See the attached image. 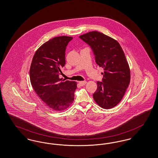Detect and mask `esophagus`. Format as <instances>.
Returning a JSON list of instances; mask_svg holds the SVG:
<instances>
[{"instance_id": "esophagus-1", "label": "esophagus", "mask_w": 158, "mask_h": 158, "mask_svg": "<svg viewBox=\"0 0 158 158\" xmlns=\"http://www.w3.org/2000/svg\"><path fill=\"white\" fill-rule=\"evenodd\" d=\"M79 83L80 84L81 86H84L86 83V81H80V82H79Z\"/></svg>"}]
</instances>
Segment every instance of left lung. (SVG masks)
<instances>
[{
  "label": "left lung",
  "mask_w": 158,
  "mask_h": 158,
  "mask_svg": "<svg viewBox=\"0 0 158 158\" xmlns=\"http://www.w3.org/2000/svg\"><path fill=\"white\" fill-rule=\"evenodd\" d=\"M79 38L91 48L95 61L104 69L102 82L93 94L96 103L109 109L116 106L126 92L131 72L123 51L118 42L97 31L82 35Z\"/></svg>",
  "instance_id": "obj_1"
}]
</instances>
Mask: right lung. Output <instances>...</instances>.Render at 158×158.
I'll use <instances>...</instances> for the list:
<instances>
[{"mask_svg": "<svg viewBox=\"0 0 158 158\" xmlns=\"http://www.w3.org/2000/svg\"><path fill=\"white\" fill-rule=\"evenodd\" d=\"M72 37L52 38L36 51L30 68L32 87L47 106L55 111L65 110L74 101L76 82L59 77L65 64V51Z\"/></svg>", "mask_w": 158, "mask_h": 158, "instance_id": "right-lung-1", "label": "right lung"}]
</instances>
